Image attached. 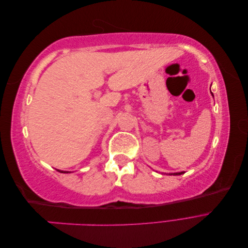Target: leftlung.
<instances>
[{
    "label": "left lung",
    "mask_w": 248,
    "mask_h": 248,
    "mask_svg": "<svg viewBox=\"0 0 248 248\" xmlns=\"http://www.w3.org/2000/svg\"><path fill=\"white\" fill-rule=\"evenodd\" d=\"M211 93H212V92H211ZM212 95H213V93H212ZM182 174H184V171H181V172H175V174H172V175L178 176V175H182Z\"/></svg>",
    "instance_id": "left-lung-1"
}]
</instances>
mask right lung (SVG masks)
<instances>
[{"label": "right lung", "mask_w": 248, "mask_h": 248, "mask_svg": "<svg viewBox=\"0 0 248 248\" xmlns=\"http://www.w3.org/2000/svg\"><path fill=\"white\" fill-rule=\"evenodd\" d=\"M61 172H68V171H61Z\"/></svg>", "instance_id": "obj_1"}]
</instances>
